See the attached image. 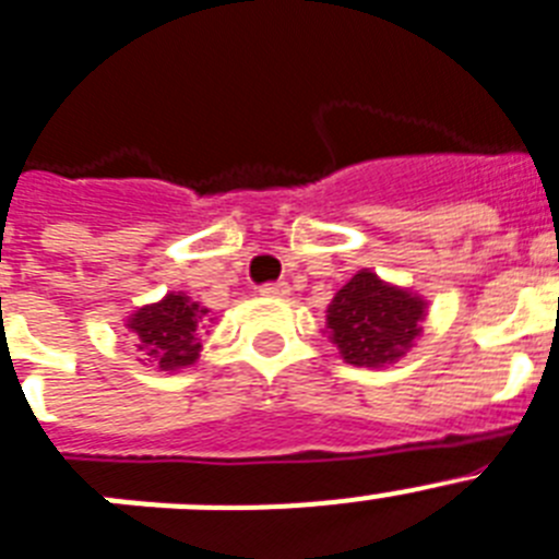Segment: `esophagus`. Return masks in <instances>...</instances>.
<instances>
[{"instance_id":"esophagus-1","label":"esophagus","mask_w":559,"mask_h":559,"mask_svg":"<svg viewBox=\"0 0 559 559\" xmlns=\"http://www.w3.org/2000/svg\"><path fill=\"white\" fill-rule=\"evenodd\" d=\"M258 293L266 295V298H284V295H289V284L287 281H272V284H264Z\"/></svg>"}]
</instances>
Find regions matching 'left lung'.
<instances>
[{
    "label": "left lung",
    "instance_id": "1",
    "mask_svg": "<svg viewBox=\"0 0 559 559\" xmlns=\"http://www.w3.org/2000/svg\"><path fill=\"white\" fill-rule=\"evenodd\" d=\"M424 318L420 295L360 270L326 307V330L346 364L378 369L395 364L415 346Z\"/></svg>",
    "mask_w": 559,
    "mask_h": 559
}]
</instances>
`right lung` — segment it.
<instances>
[{
  "instance_id": "1",
  "label": "right lung",
  "mask_w": 559,
  "mask_h": 559,
  "mask_svg": "<svg viewBox=\"0 0 559 559\" xmlns=\"http://www.w3.org/2000/svg\"><path fill=\"white\" fill-rule=\"evenodd\" d=\"M210 309L192 301L185 293H167L158 304L135 309L128 318V330L142 360L162 372L192 367L201 352L199 323Z\"/></svg>"
}]
</instances>
